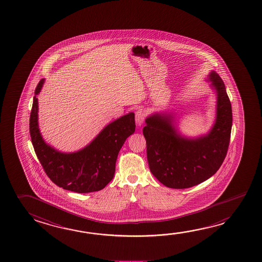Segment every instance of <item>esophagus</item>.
Segmentation results:
<instances>
[{
	"instance_id": "esophagus-1",
	"label": "esophagus",
	"mask_w": 262,
	"mask_h": 262,
	"mask_svg": "<svg viewBox=\"0 0 262 262\" xmlns=\"http://www.w3.org/2000/svg\"><path fill=\"white\" fill-rule=\"evenodd\" d=\"M146 117V113L145 111H143L142 108H139L135 112V121L138 126H142L143 124V121L145 120Z\"/></svg>"
}]
</instances>
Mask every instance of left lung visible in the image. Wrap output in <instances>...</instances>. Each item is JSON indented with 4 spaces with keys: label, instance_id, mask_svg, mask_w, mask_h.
<instances>
[{
    "label": "left lung",
    "instance_id": "8db88e82",
    "mask_svg": "<svg viewBox=\"0 0 262 262\" xmlns=\"http://www.w3.org/2000/svg\"><path fill=\"white\" fill-rule=\"evenodd\" d=\"M217 97L216 117L210 132L187 138L174 126L172 113L156 112L147 117L142 133L146 140L147 159L151 174L171 188H187L201 184L225 160L232 129V106L225 83L214 71L209 74Z\"/></svg>",
    "mask_w": 262,
    "mask_h": 262
}]
</instances>
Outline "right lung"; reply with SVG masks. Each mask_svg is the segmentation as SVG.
<instances>
[{
	"label": "right lung",
	"instance_id": "right-lung-1",
	"mask_svg": "<svg viewBox=\"0 0 262 262\" xmlns=\"http://www.w3.org/2000/svg\"><path fill=\"white\" fill-rule=\"evenodd\" d=\"M45 79L35 90L29 120L33 147L47 176L60 188L74 192L101 190L115 174L116 161L126 139L135 132L134 113L112 121L88 145L74 152H61L49 145L41 136L37 122L38 102Z\"/></svg>",
	"mask_w": 262,
	"mask_h": 262
}]
</instances>
